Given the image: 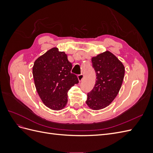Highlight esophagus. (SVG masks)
I'll return each mask as SVG.
<instances>
[{
  "label": "esophagus",
  "mask_w": 153,
  "mask_h": 153,
  "mask_svg": "<svg viewBox=\"0 0 153 153\" xmlns=\"http://www.w3.org/2000/svg\"><path fill=\"white\" fill-rule=\"evenodd\" d=\"M77 77H78V80L80 82L82 80L83 78H84V75H83V74H80V75H78Z\"/></svg>",
  "instance_id": "esophagus-1"
}]
</instances>
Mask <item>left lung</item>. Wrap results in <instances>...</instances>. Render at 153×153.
Returning a JSON list of instances; mask_svg holds the SVG:
<instances>
[{
    "label": "left lung",
    "instance_id": "left-lung-1",
    "mask_svg": "<svg viewBox=\"0 0 153 153\" xmlns=\"http://www.w3.org/2000/svg\"><path fill=\"white\" fill-rule=\"evenodd\" d=\"M96 74L94 87L87 94V105L98 110L108 106L118 94L124 76L123 63L109 51L92 58Z\"/></svg>",
    "mask_w": 153,
    "mask_h": 153
}]
</instances>
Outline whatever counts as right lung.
I'll return each mask as SVG.
<instances>
[{
    "mask_svg": "<svg viewBox=\"0 0 153 153\" xmlns=\"http://www.w3.org/2000/svg\"><path fill=\"white\" fill-rule=\"evenodd\" d=\"M72 64L67 55L56 47L51 48L37 59L32 75L37 92L49 108L60 110L68 102V92L78 84L76 75L71 73Z\"/></svg>",
    "mask_w": 153,
    "mask_h": 153,
    "instance_id": "obj_1",
    "label": "right lung"
}]
</instances>
